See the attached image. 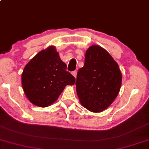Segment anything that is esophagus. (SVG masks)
<instances>
[{
  "label": "esophagus",
  "mask_w": 149,
  "mask_h": 149,
  "mask_svg": "<svg viewBox=\"0 0 149 149\" xmlns=\"http://www.w3.org/2000/svg\"><path fill=\"white\" fill-rule=\"evenodd\" d=\"M71 74H72V75H73V76L75 77V78H76V75H77V71H72V73H71Z\"/></svg>",
  "instance_id": "obj_1"
}]
</instances>
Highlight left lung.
I'll return each mask as SVG.
<instances>
[{
  "mask_svg": "<svg viewBox=\"0 0 149 149\" xmlns=\"http://www.w3.org/2000/svg\"><path fill=\"white\" fill-rule=\"evenodd\" d=\"M122 74L119 67L106 49L92 45L79 69L76 92L81 104L93 112H100L112 104L119 93Z\"/></svg>",
  "mask_w": 149,
  "mask_h": 149,
  "instance_id": "1",
  "label": "left lung"
}]
</instances>
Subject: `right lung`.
<instances>
[{
    "mask_svg": "<svg viewBox=\"0 0 149 149\" xmlns=\"http://www.w3.org/2000/svg\"><path fill=\"white\" fill-rule=\"evenodd\" d=\"M66 69L54 46L39 52L22 74L24 92L30 102L42 108L56 102L65 86L74 84L76 81Z\"/></svg>",
    "mask_w": 149,
    "mask_h": 149,
    "instance_id": "1",
    "label": "right lung"
}]
</instances>
